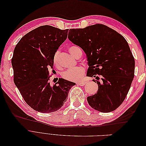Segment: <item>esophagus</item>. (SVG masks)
<instances>
[{
  "instance_id": "34e87169",
  "label": "esophagus",
  "mask_w": 146,
  "mask_h": 146,
  "mask_svg": "<svg viewBox=\"0 0 146 146\" xmlns=\"http://www.w3.org/2000/svg\"><path fill=\"white\" fill-rule=\"evenodd\" d=\"M86 83V82H85V81H83V82H78L77 83V84L78 85H80V86H84L85 85V84Z\"/></svg>"
}]
</instances>
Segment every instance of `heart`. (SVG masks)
<instances>
[{
	"label": "heart",
	"mask_w": 146,
	"mask_h": 146,
	"mask_svg": "<svg viewBox=\"0 0 146 146\" xmlns=\"http://www.w3.org/2000/svg\"><path fill=\"white\" fill-rule=\"evenodd\" d=\"M77 47L72 46L69 48V52L75 57L76 56V52L75 51V48ZM59 54V52L57 51L53 58V61L55 64H58V56ZM85 72V68L82 66H77L72 69H68L62 74V77L69 81H78L82 79L83 74Z\"/></svg>",
	"instance_id": "heart-1"
}]
</instances>
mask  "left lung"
<instances>
[{"instance_id": "8db88e82", "label": "left lung", "mask_w": 146, "mask_h": 146, "mask_svg": "<svg viewBox=\"0 0 146 146\" xmlns=\"http://www.w3.org/2000/svg\"><path fill=\"white\" fill-rule=\"evenodd\" d=\"M68 38L85 52L87 73L98 84V92L87 98L88 104L102 113L115 110L125 99L134 78L135 59L125 39L99 24L69 29Z\"/></svg>"}]
</instances>
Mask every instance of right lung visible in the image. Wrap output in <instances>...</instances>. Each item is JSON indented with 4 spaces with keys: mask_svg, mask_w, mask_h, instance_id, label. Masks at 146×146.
Returning <instances> with one entry per match:
<instances>
[{
    "mask_svg": "<svg viewBox=\"0 0 146 146\" xmlns=\"http://www.w3.org/2000/svg\"><path fill=\"white\" fill-rule=\"evenodd\" d=\"M68 29L42 25L29 32L16 46L11 64L14 82L25 102L36 111L52 113L60 109L76 83L59 78L50 86L48 69L53 58L68 36Z\"/></svg>",
    "mask_w": 146,
    "mask_h": 146,
    "instance_id": "add662e5",
    "label": "right lung"
}]
</instances>
